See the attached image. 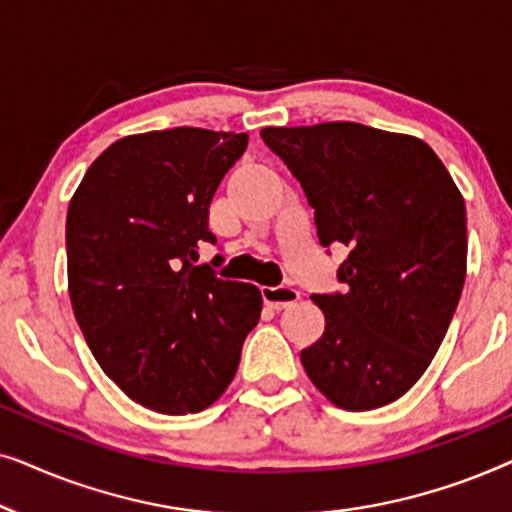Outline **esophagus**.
I'll list each match as a JSON object with an SVG mask.
<instances>
[{"label": "esophagus", "mask_w": 512, "mask_h": 512, "mask_svg": "<svg viewBox=\"0 0 512 512\" xmlns=\"http://www.w3.org/2000/svg\"><path fill=\"white\" fill-rule=\"evenodd\" d=\"M261 296L265 300V305H270L272 310H284V307L296 305L300 300V291L293 289L289 284L282 286H263Z\"/></svg>", "instance_id": "1"}]
</instances>
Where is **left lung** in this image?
Wrapping results in <instances>:
<instances>
[{"instance_id": "1", "label": "left lung", "mask_w": 512, "mask_h": 512, "mask_svg": "<svg viewBox=\"0 0 512 512\" xmlns=\"http://www.w3.org/2000/svg\"><path fill=\"white\" fill-rule=\"evenodd\" d=\"M303 186L321 247L345 244L338 282L314 293L324 335L305 373L342 410L401 398L429 368L466 279V205L429 144L361 123L263 128Z\"/></svg>"}]
</instances>
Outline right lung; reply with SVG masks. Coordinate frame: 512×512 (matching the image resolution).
I'll list each match as a JSON object with an SVG mask.
<instances>
[{
	"mask_svg": "<svg viewBox=\"0 0 512 512\" xmlns=\"http://www.w3.org/2000/svg\"><path fill=\"white\" fill-rule=\"evenodd\" d=\"M247 132L172 128L123 137L67 209L69 298L104 373L163 415L200 412L233 382L258 324V286L195 265L216 244L209 205Z\"/></svg>",
	"mask_w": 512,
	"mask_h": 512,
	"instance_id": "obj_1",
	"label": "right lung"
}]
</instances>
